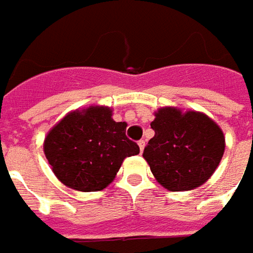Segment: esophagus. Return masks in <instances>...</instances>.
Here are the masks:
<instances>
[{
    "instance_id": "34e87169",
    "label": "esophagus",
    "mask_w": 253,
    "mask_h": 253,
    "mask_svg": "<svg viewBox=\"0 0 253 253\" xmlns=\"http://www.w3.org/2000/svg\"><path fill=\"white\" fill-rule=\"evenodd\" d=\"M137 144H139V147H140V152H143V150H144V146H146V141L140 140L139 143H137Z\"/></svg>"
}]
</instances>
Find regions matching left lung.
<instances>
[{
    "label": "left lung",
    "instance_id": "8db88e82",
    "mask_svg": "<svg viewBox=\"0 0 253 253\" xmlns=\"http://www.w3.org/2000/svg\"><path fill=\"white\" fill-rule=\"evenodd\" d=\"M151 128L155 135L143 157L157 181L171 192L203 185L223 157V132L203 113L162 107Z\"/></svg>",
    "mask_w": 253,
    "mask_h": 253
}]
</instances>
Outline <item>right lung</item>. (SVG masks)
<instances>
[{
	"label": "right lung",
	"mask_w": 253,
	"mask_h": 253,
	"mask_svg": "<svg viewBox=\"0 0 253 253\" xmlns=\"http://www.w3.org/2000/svg\"><path fill=\"white\" fill-rule=\"evenodd\" d=\"M125 130L126 123H116L110 107L75 110L50 129L44 155L64 185L82 192L102 191L114 180L124 159L140 152Z\"/></svg>",
	"instance_id": "add662e5"
}]
</instances>
